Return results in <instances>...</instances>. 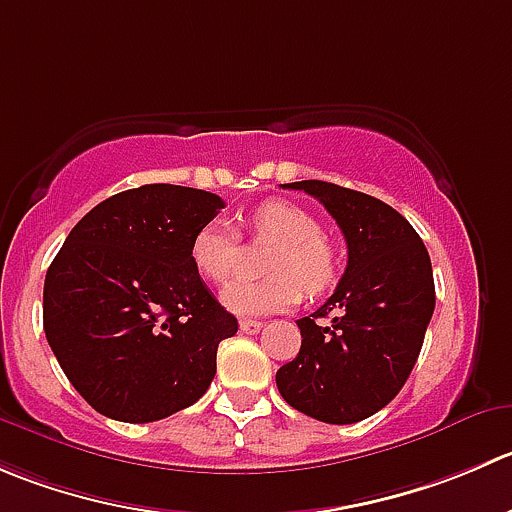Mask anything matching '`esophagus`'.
Segmentation results:
<instances>
[{
  "instance_id": "obj_1",
  "label": "esophagus",
  "mask_w": 512,
  "mask_h": 512,
  "mask_svg": "<svg viewBox=\"0 0 512 512\" xmlns=\"http://www.w3.org/2000/svg\"><path fill=\"white\" fill-rule=\"evenodd\" d=\"M240 330L247 332V335H255V332L262 330L260 320H240Z\"/></svg>"
}]
</instances>
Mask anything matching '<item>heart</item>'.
Wrapping results in <instances>:
<instances>
[{"label": "heart", "mask_w": 512, "mask_h": 512, "mask_svg": "<svg viewBox=\"0 0 512 512\" xmlns=\"http://www.w3.org/2000/svg\"><path fill=\"white\" fill-rule=\"evenodd\" d=\"M250 227L257 237L280 242L270 260L272 280H237L222 290V302L237 315H270L290 310L307 295H322L337 280V252L322 237V225L305 207L287 200H270L255 207ZM237 232L222 217L205 222L190 245L192 265L202 280L222 285L237 262Z\"/></svg>", "instance_id": "heart-1"}]
</instances>
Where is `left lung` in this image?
<instances>
[{
	"label": "left lung",
	"mask_w": 512,
	"mask_h": 512,
	"mask_svg": "<svg viewBox=\"0 0 512 512\" xmlns=\"http://www.w3.org/2000/svg\"><path fill=\"white\" fill-rule=\"evenodd\" d=\"M320 200L347 242L330 300L297 320L302 345L277 370V390L300 413L350 425L382 410L413 372L435 310L430 255L408 220L365 192L322 180L282 185ZM317 316H330L317 326Z\"/></svg>",
	"instance_id": "1"
}]
</instances>
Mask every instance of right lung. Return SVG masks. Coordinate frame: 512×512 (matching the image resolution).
<instances>
[{
	"instance_id": "right-lung-1",
	"label": "right lung",
	"mask_w": 512,
	"mask_h": 512,
	"mask_svg": "<svg viewBox=\"0 0 512 512\" xmlns=\"http://www.w3.org/2000/svg\"><path fill=\"white\" fill-rule=\"evenodd\" d=\"M222 197L142 185L89 210L44 280V332L74 390L97 413L152 423L190 408L237 332L190 257Z\"/></svg>"
}]
</instances>
